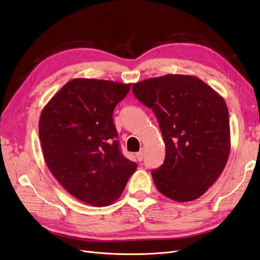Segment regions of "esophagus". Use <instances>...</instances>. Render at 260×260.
<instances>
[{"mask_svg": "<svg viewBox=\"0 0 260 260\" xmlns=\"http://www.w3.org/2000/svg\"><path fill=\"white\" fill-rule=\"evenodd\" d=\"M144 154H145V149L144 148H141L140 152L137 153V158L139 161H142L144 158Z\"/></svg>", "mask_w": 260, "mask_h": 260, "instance_id": "obj_1", "label": "esophagus"}]
</instances>
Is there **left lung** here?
<instances>
[{
    "instance_id": "8db88e82",
    "label": "left lung",
    "mask_w": 260,
    "mask_h": 260,
    "mask_svg": "<svg viewBox=\"0 0 260 260\" xmlns=\"http://www.w3.org/2000/svg\"><path fill=\"white\" fill-rule=\"evenodd\" d=\"M152 108L166 147L152 171L155 186L176 202L198 200L216 182L229 158V112L223 98L200 78L165 75L132 84Z\"/></svg>"
}]
</instances>
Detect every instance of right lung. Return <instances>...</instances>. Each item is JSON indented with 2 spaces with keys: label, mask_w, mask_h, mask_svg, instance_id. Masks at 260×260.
<instances>
[{
  "label": "right lung",
  "mask_w": 260,
  "mask_h": 260,
  "mask_svg": "<svg viewBox=\"0 0 260 260\" xmlns=\"http://www.w3.org/2000/svg\"><path fill=\"white\" fill-rule=\"evenodd\" d=\"M131 83L76 78L44 106L39 120L46 166L74 198L111 205L138 165L121 154L113 121Z\"/></svg>",
  "instance_id": "1"
}]
</instances>
